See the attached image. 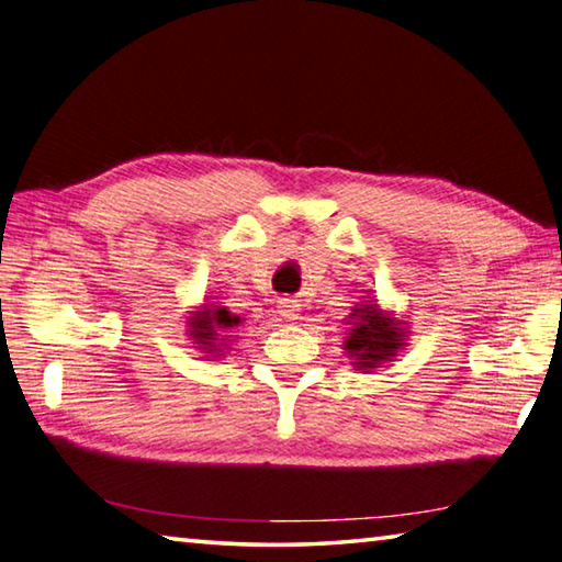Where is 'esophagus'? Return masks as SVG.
I'll return each mask as SVG.
<instances>
[{
    "instance_id": "obj_1",
    "label": "esophagus",
    "mask_w": 562,
    "mask_h": 562,
    "mask_svg": "<svg viewBox=\"0 0 562 562\" xmlns=\"http://www.w3.org/2000/svg\"><path fill=\"white\" fill-rule=\"evenodd\" d=\"M297 312H300V304H297V300H290V297H284V300H280V314L284 316V319H297Z\"/></svg>"
}]
</instances>
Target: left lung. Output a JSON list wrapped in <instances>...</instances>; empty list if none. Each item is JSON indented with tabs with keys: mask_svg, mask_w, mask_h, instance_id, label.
Segmentation results:
<instances>
[{
	"mask_svg": "<svg viewBox=\"0 0 562 562\" xmlns=\"http://www.w3.org/2000/svg\"><path fill=\"white\" fill-rule=\"evenodd\" d=\"M351 334L346 339V351L351 359H356V369H379V363L391 361L395 351L403 346L405 331L401 329V322L393 316H385L373 304H363V307L353 310Z\"/></svg>",
	"mask_w": 562,
	"mask_h": 562,
	"instance_id": "8db88e82",
	"label": "left lung"
}]
</instances>
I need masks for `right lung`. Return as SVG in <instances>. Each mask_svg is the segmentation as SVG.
<instances>
[{"label":"right lung","mask_w":562,"mask_h":562,"mask_svg":"<svg viewBox=\"0 0 562 562\" xmlns=\"http://www.w3.org/2000/svg\"><path fill=\"white\" fill-rule=\"evenodd\" d=\"M238 324H240V316L231 314L226 307L203 310V312H199L191 319V326H193L191 336H193V339H196V344L203 346V349L221 351V349H216V346H221V344H216L218 331L233 329V326H238Z\"/></svg>","instance_id":"add662e5"}]
</instances>
